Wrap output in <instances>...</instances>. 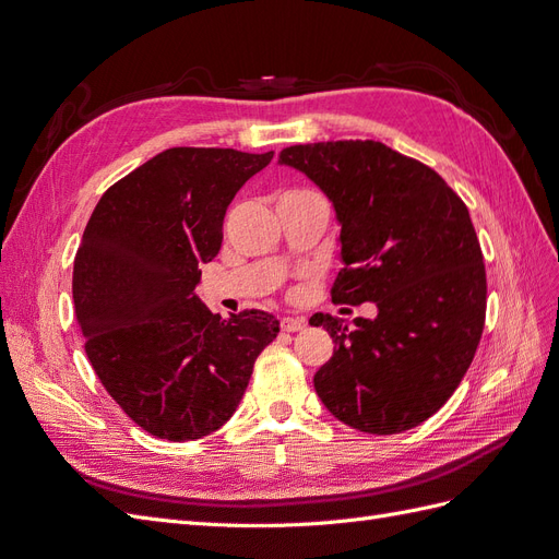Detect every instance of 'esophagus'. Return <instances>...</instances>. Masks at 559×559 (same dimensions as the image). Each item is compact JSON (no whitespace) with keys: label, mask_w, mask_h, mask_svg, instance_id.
I'll return each instance as SVG.
<instances>
[{"label":"esophagus","mask_w":559,"mask_h":559,"mask_svg":"<svg viewBox=\"0 0 559 559\" xmlns=\"http://www.w3.org/2000/svg\"><path fill=\"white\" fill-rule=\"evenodd\" d=\"M306 329V319L302 317H282V331L286 333H296Z\"/></svg>","instance_id":"1"}]
</instances>
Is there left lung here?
<instances>
[{"instance_id":"left-lung-1","label":"left lung","mask_w":559,"mask_h":559,"mask_svg":"<svg viewBox=\"0 0 559 559\" xmlns=\"http://www.w3.org/2000/svg\"><path fill=\"white\" fill-rule=\"evenodd\" d=\"M341 226L333 302H376L378 317L314 314L333 357L314 373L326 411L366 433H401L452 396L478 349L487 280L468 210L425 163L373 140L284 148ZM310 319V321H312Z\"/></svg>"}]
</instances>
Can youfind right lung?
Returning a JSON list of instances; mask_svg holds the SVG:
<instances>
[{"mask_svg":"<svg viewBox=\"0 0 559 559\" xmlns=\"http://www.w3.org/2000/svg\"><path fill=\"white\" fill-rule=\"evenodd\" d=\"M270 160L273 151L167 148L116 181L83 230L72 294L86 354L151 436L181 443L224 427L280 333L263 310L222 319L195 296L230 200Z\"/></svg>","mask_w":559,"mask_h":559,"instance_id":"right-lung-1","label":"right lung"}]
</instances>
